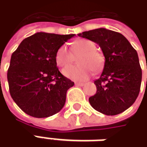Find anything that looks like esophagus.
Here are the masks:
<instances>
[{
  "label": "esophagus",
  "mask_w": 147,
  "mask_h": 147,
  "mask_svg": "<svg viewBox=\"0 0 147 147\" xmlns=\"http://www.w3.org/2000/svg\"><path fill=\"white\" fill-rule=\"evenodd\" d=\"M76 86H83L84 83H76Z\"/></svg>",
  "instance_id": "obj_1"
}]
</instances>
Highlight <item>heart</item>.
<instances>
[{
	"label": "heart",
	"mask_w": 147,
	"mask_h": 147,
	"mask_svg": "<svg viewBox=\"0 0 147 147\" xmlns=\"http://www.w3.org/2000/svg\"><path fill=\"white\" fill-rule=\"evenodd\" d=\"M70 50L65 45L60 46L56 53L57 64L63 67L73 61V55L78 57V65H68L62 70L64 76L75 81H85L92 73V70L98 73L105 65V56L96 49L95 43L88 39H79L72 43Z\"/></svg>",
	"instance_id": "1"
}]
</instances>
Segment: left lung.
<instances>
[{
	"label": "left lung",
	"instance_id": "1",
	"mask_svg": "<svg viewBox=\"0 0 147 147\" xmlns=\"http://www.w3.org/2000/svg\"><path fill=\"white\" fill-rule=\"evenodd\" d=\"M99 45L105 56V65L94 81L97 92L89 98L95 110L108 116L117 115L129 108L139 95L142 69L138 53L123 34L98 28L78 34Z\"/></svg>",
	"mask_w": 147,
	"mask_h": 147
}]
</instances>
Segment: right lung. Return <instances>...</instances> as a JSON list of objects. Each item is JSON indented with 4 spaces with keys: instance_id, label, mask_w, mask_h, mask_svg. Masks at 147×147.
<instances>
[{
    "instance_id": "right-lung-1",
    "label": "right lung",
    "mask_w": 147,
    "mask_h": 147,
    "mask_svg": "<svg viewBox=\"0 0 147 147\" xmlns=\"http://www.w3.org/2000/svg\"><path fill=\"white\" fill-rule=\"evenodd\" d=\"M75 35L38 32L24 39L11 54L9 92L25 113L44 118L64 107L74 83L60 72L55 57L58 48Z\"/></svg>"
}]
</instances>
